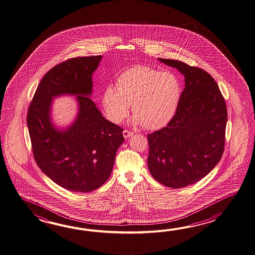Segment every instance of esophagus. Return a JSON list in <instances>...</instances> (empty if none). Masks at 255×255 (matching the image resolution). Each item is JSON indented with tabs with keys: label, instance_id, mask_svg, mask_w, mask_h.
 <instances>
[{
	"label": "esophagus",
	"instance_id": "obj_1",
	"mask_svg": "<svg viewBox=\"0 0 255 255\" xmlns=\"http://www.w3.org/2000/svg\"><path fill=\"white\" fill-rule=\"evenodd\" d=\"M132 135H133V132H131L129 130L125 129L123 131V135H124L125 138H128V137H129Z\"/></svg>",
	"mask_w": 255,
	"mask_h": 255
}]
</instances>
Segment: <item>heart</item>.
Returning a JSON list of instances; mask_svg holds the SVG:
<instances>
[{"instance_id": "1", "label": "heart", "mask_w": 255, "mask_h": 255, "mask_svg": "<svg viewBox=\"0 0 255 255\" xmlns=\"http://www.w3.org/2000/svg\"><path fill=\"white\" fill-rule=\"evenodd\" d=\"M117 88L106 87L102 107L106 117L120 123L129 113L133 122L148 130L162 128L172 120L179 105L181 88L178 77L170 72H160L146 65H136L120 74Z\"/></svg>"}]
</instances>
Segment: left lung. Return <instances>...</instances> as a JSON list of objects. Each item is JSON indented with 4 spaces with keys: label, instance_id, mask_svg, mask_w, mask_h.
Returning <instances> with one entry per match:
<instances>
[{
    "label": "left lung",
    "instance_id": "1",
    "mask_svg": "<svg viewBox=\"0 0 255 255\" xmlns=\"http://www.w3.org/2000/svg\"><path fill=\"white\" fill-rule=\"evenodd\" d=\"M159 61L184 75L185 88L172 120L147 135V165L159 183L179 189L204 178L221 160L227 108L208 72L178 60Z\"/></svg>",
    "mask_w": 255,
    "mask_h": 255
}]
</instances>
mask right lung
<instances>
[{"label": "right lung", "instance_id": "obj_1", "mask_svg": "<svg viewBox=\"0 0 255 255\" xmlns=\"http://www.w3.org/2000/svg\"><path fill=\"white\" fill-rule=\"evenodd\" d=\"M101 55L65 60L43 76L30 103L27 126L34 160L43 173L71 191L97 190L109 179L123 128L106 120L88 98L92 75ZM76 94L80 113L65 131L55 130L48 118L51 98Z\"/></svg>", "mask_w": 255, "mask_h": 255}]
</instances>
